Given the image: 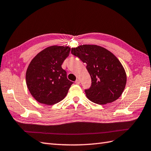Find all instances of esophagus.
Listing matches in <instances>:
<instances>
[{
	"instance_id": "34e87169",
	"label": "esophagus",
	"mask_w": 151,
	"mask_h": 151,
	"mask_svg": "<svg viewBox=\"0 0 151 151\" xmlns=\"http://www.w3.org/2000/svg\"><path fill=\"white\" fill-rule=\"evenodd\" d=\"M80 80H78V79H77L76 80V81H75V83L76 84H77V85H78V84H80Z\"/></svg>"
}]
</instances>
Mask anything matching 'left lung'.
<instances>
[{
	"label": "left lung",
	"mask_w": 151,
	"mask_h": 151,
	"mask_svg": "<svg viewBox=\"0 0 151 151\" xmlns=\"http://www.w3.org/2000/svg\"><path fill=\"white\" fill-rule=\"evenodd\" d=\"M71 53L87 64L91 86L86 94L93 102L104 105L116 100L126 85L127 76L119 60L111 52L96 45H81Z\"/></svg>",
	"instance_id": "obj_1"
}]
</instances>
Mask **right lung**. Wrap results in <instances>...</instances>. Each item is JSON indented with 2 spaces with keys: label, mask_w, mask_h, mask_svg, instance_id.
<instances>
[{
  "label": "right lung",
  "mask_w": 151,
  "mask_h": 151,
  "mask_svg": "<svg viewBox=\"0 0 151 151\" xmlns=\"http://www.w3.org/2000/svg\"><path fill=\"white\" fill-rule=\"evenodd\" d=\"M68 46L52 45L35 57L28 66L26 80L31 95L39 103L51 106L67 95L73 83L62 64L69 55Z\"/></svg>",
  "instance_id": "add662e5"
}]
</instances>
